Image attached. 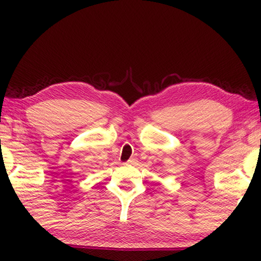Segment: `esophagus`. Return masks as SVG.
Wrapping results in <instances>:
<instances>
[{
	"mask_svg": "<svg viewBox=\"0 0 261 261\" xmlns=\"http://www.w3.org/2000/svg\"><path fill=\"white\" fill-rule=\"evenodd\" d=\"M127 164H129V165H135V164H137V158L132 156V158L127 162Z\"/></svg>",
	"mask_w": 261,
	"mask_h": 261,
	"instance_id": "esophagus-1",
	"label": "esophagus"
}]
</instances>
